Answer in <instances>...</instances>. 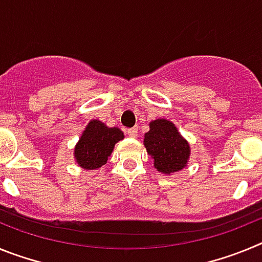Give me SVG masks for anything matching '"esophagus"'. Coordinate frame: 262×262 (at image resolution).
<instances>
[{
  "label": "esophagus",
  "instance_id": "esophagus-1",
  "mask_svg": "<svg viewBox=\"0 0 262 262\" xmlns=\"http://www.w3.org/2000/svg\"><path fill=\"white\" fill-rule=\"evenodd\" d=\"M126 133L129 138H136V136H138V128H136V127H133V128L127 129Z\"/></svg>",
  "mask_w": 262,
  "mask_h": 262
}]
</instances>
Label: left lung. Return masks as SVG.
Masks as SVG:
<instances>
[{
    "mask_svg": "<svg viewBox=\"0 0 262 262\" xmlns=\"http://www.w3.org/2000/svg\"><path fill=\"white\" fill-rule=\"evenodd\" d=\"M144 147L154 159L155 168L164 174L184 169L190 156L189 143L168 119L152 120L144 135Z\"/></svg>",
    "mask_w": 262,
    "mask_h": 262,
    "instance_id": "1",
    "label": "left lung"
}]
</instances>
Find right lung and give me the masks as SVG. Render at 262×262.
Wrapping results in <instances>:
<instances>
[{
  "label": "right lung",
  "mask_w": 262,
  "mask_h": 262,
  "mask_svg": "<svg viewBox=\"0 0 262 262\" xmlns=\"http://www.w3.org/2000/svg\"><path fill=\"white\" fill-rule=\"evenodd\" d=\"M123 138L118 127L110 128L101 120H90L75 147L76 163L88 170L101 168L107 163L115 143Z\"/></svg>",
  "instance_id": "add662e5"
}]
</instances>
